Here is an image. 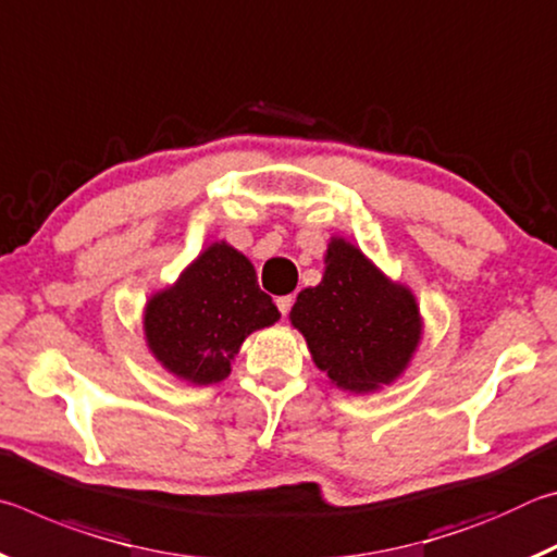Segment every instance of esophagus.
I'll use <instances>...</instances> for the list:
<instances>
[{
	"label": "esophagus",
	"mask_w": 557,
	"mask_h": 557,
	"mask_svg": "<svg viewBox=\"0 0 557 557\" xmlns=\"http://www.w3.org/2000/svg\"><path fill=\"white\" fill-rule=\"evenodd\" d=\"M292 301H295V297L292 295H285V297H277V309L282 312V317H287V312H289V307H292Z\"/></svg>",
	"instance_id": "34e87169"
}]
</instances>
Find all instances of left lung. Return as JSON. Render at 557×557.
Segmentation results:
<instances>
[{
  "mask_svg": "<svg viewBox=\"0 0 557 557\" xmlns=\"http://www.w3.org/2000/svg\"><path fill=\"white\" fill-rule=\"evenodd\" d=\"M289 322L329 383L363 395L408 371L425 332L412 289L342 235L329 238L322 282L299 292Z\"/></svg>",
  "mask_w": 557,
  "mask_h": 557,
  "instance_id": "left-lung-1",
  "label": "left lung"
}]
</instances>
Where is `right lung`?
<instances>
[{
  "mask_svg": "<svg viewBox=\"0 0 557 557\" xmlns=\"http://www.w3.org/2000/svg\"><path fill=\"white\" fill-rule=\"evenodd\" d=\"M277 319L252 262L231 243L215 240L176 282L147 299L143 329L149 354L166 373L191 385H213L228 379L245 338Z\"/></svg>",
  "mask_w": 557,
  "mask_h": 557,
  "instance_id": "obj_1",
  "label": "right lung"
}]
</instances>
